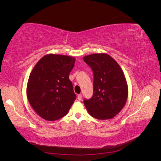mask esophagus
<instances>
[{
	"label": "esophagus",
	"instance_id": "obj_1",
	"mask_svg": "<svg viewBox=\"0 0 161 161\" xmlns=\"http://www.w3.org/2000/svg\"><path fill=\"white\" fill-rule=\"evenodd\" d=\"M77 99H78V100H81V99H82V95H80V94H79V95H77Z\"/></svg>",
	"mask_w": 161,
	"mask_h": 161
}]
</instances>
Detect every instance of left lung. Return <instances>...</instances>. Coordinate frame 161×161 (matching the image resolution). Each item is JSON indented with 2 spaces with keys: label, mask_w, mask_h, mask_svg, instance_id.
Instances as JSON below:
<instances>
[{
  "label": "left lung",
  "mask_w": 161,
  "mask_h": 161,
  "mask_svg": "<svg viewBox=\"0 0 161 161\" xmlns=\"http://www.w3.org/2000/svg\"><path fill=\"white\" fill-rule=\"evenodd\" d=\"M83 60L93 72V95L84 104L89 114L99 119H109L124 107L128 87L122 69L105 53H92Z\"/></svg>",
  "instance_id": "obj_1"
}]
</instances>
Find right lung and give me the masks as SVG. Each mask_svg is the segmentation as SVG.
<instances>
[{
  "label": "right lung",
  "instance_id": "add662e5",
  "mask_svg": "<svg viewBox=\"0 0 161 161\" xmlns=\"http://www.w3.org/2000/svg\"><path fill=\"white\" fill-rule=\"evenodd\" d=\"M75 58L49 54L43 56L33 67L27 85V97L36 113L47 121L64 117L76 99L69 75Z\"/></svg>",
  "mask_w": 161,
  "mask_h": 161
}]
</instances>
